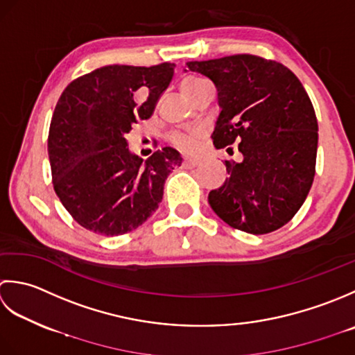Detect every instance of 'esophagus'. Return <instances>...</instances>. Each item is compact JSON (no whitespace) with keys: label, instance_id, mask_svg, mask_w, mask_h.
I'll return each mask as SVG.
<instances>
[{"label":"esophagus","instance_id":"1","mask_svg":"<svg viewBox=\"0 0 355 355\" xmlns=\"http://www.w3.org/2000/svg\"><path fill=\"white\" fill-rule=\"evenodd\" d=\"M200 161H198V159H184L182 165L185 168H191V167H196V165H199Z\"/></svg>","mask_w":355,"mask_h":355}]
</instances>
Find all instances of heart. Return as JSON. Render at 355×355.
Wrapping results in <instances>:
<instances>
[{
  "instance_id": "obj_1",
  "label": "heart",
  "mask_w": 355,
  "mask_h": 355,
  "mask_svg": "<svg viewBox=\"0 0 355 355\" xmlns=\"http://www.w3.org/2000/svg\"><path fill=\"white\" fill-rule=\"evenodd\" d=\"M205 84H208V81H205L204 78L187 76L184 81L180 83V89H182L184 95L188 98L193 92H196ZM204 135H205V130L202 127H191V128L179 130V132L171 133L170 141L173 146H176L178 148L187 151V153H193V151L198 148L199 141L204 137Z\"/></svg>"
}]
</instances>
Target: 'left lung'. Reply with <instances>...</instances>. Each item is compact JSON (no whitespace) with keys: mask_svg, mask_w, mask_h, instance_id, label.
<instances>
[{"mask_svg":"<svg viewBox=\"0 0 355 355\" xmlns=\"http://www.w3.org/2000/svg\"><path fill=\"white\" fill-rule=\"evenodd\" d=\"M187 66L218 89L214 147L239 142L243 155L242 162L225 161L230 176L208 194L213 211L250 234L284 227L303 205L315 175L319 125L299 78L284 64L245 53Z\"/></svg>","mask_w":355,"mask_h":355,"instance_id":"obj_1","label":"left lung"}]
</instances>
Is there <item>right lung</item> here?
Here are the masks:
<instances>
[{
	"instance_id": "obj_1",
	"label": "right lung",
	"mask_w": 355,
	"mask_h": 355,
	"mask_svg": "<svg viewBox=\"0 0 355 355\" xmlns=\"http://www.w3.org/2000/svg\"><path fill=\"white\" fill-rule=\"evenodd\" d=\"M175 64L105 66L71 81L49 130L53 188L79 225L119 236L142 225L164 196L179 151L164 147L146 162L128 150L125 135L148 119L167 90Z\"/></svg>"
}]
</instances>
